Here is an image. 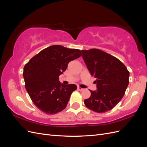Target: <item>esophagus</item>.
<instances>
[{"label": "esophagus", "instance_id": "obj_1", "mask_svg": "<svg viewBox=\"0 0 147 147\" xmlns=\"http://www.w3.org/2000/svg\"><path fill=\"white\" fill-rule=\"evenodd\" d=\"M77 90H78V91H83V90H84V89L80 88V86H78V87H77Z\"/></svg>", "mask_w": 147, "mask_h": 147}]
</instances>
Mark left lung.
Returning <instances> with one entry per match:
<instances>
[{"mask_svg": "<svg viewBox=\"0 0 147 147\" xmlns=\"http://www.w3.org/2000/svg\"><path fill=\"white\" fill-rule=\"evenodd\" d=\"M82 57L92 76L96 78V91L84 100L86 107L103 113L112 109L121 100L129 84V72L117 57L99 49L81 50Z\"/></svg>", "mask_w": 147, "mask_h": 147, "instance_id": "1", "label": "left lung"}]
</instances>
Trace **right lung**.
<instances>
[{"instance_id": "obj_1", "label": "right lung", "mask_w": 147, "mask_h": 147, "mask_svg": "<svg viewBox=\"0 0 147 147\" xmlns=\"http://www.w3.org/2000/svg\"><path fill=\"white\" fill-rule=\"evenodd\" d=\"M81 56L77 49L53 45L43 49L25 65V88L34 105L42 112L55 114L65 109L77 87L74 84H61L59 76L70 61Z\"/></svg>"}]
</instances>
